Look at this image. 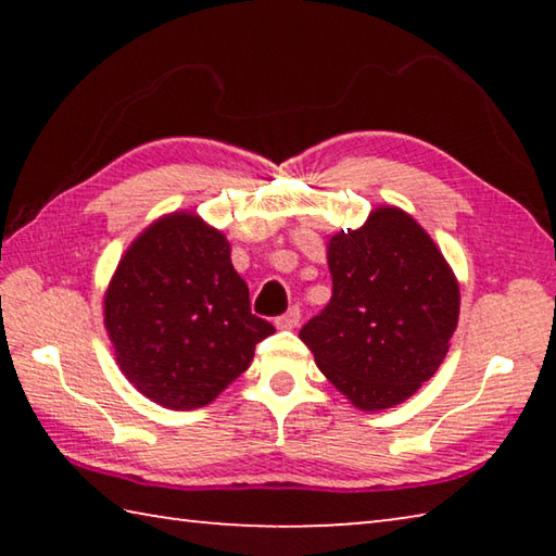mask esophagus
<instances>
[{
    "label": "esophagus",
    "mask_w": 556,
    "mask_h": 556,
    "mask_svg": "<svg viewBox=\"0 0 556 556\" xmlns=\"http://www.w3.org/2000/svg\"><path fill=\"white\" fill-rule=\"evenodd\" d=\"M299 318H301V312L296 306H291L287 314H281L279 318H275V326L277 328H296L299 326Z\"/></svg>",
    "instance_id": "obj_1"
}]
</instances>
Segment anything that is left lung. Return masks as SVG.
<instances>
[{
	"instance_id": "8db88e82",
	"label": "left lung",
	"mask_w": 556,
	"mask_h": 556,
	"mask_svg": "<svg viewBox=\"0 0 556 556\" xmlns=\"http://www.w3.org/2000/svg\"><path fill=\"white\" fill-rule=\"evenodd\" d=\"M333 296L299 331L328 382L363 412L417 392L448 353L460 291L429 232L397 205H378L326 248Z\"/></svg>"
}]
</instances>
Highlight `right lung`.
I'll return each instance as SVG.
<instances>
[{
  "label": "right lung",
  "instance_id": "right-lung-1",
  "mask_svg": "<svg viewBox=\"0 0 556 556\" xmlns=\"http://www.w3.org/2000/svg\"><path fill=\"white\" fill-rule=\"evenodd\" d=\"M102 314L131 388L181 412L211 404L275 333L250 312L228 238L191 211L166 213L131 240Z\"/></svg>",
  "mask_w": 556,
  "mask_h": 556
}]
</instances>
